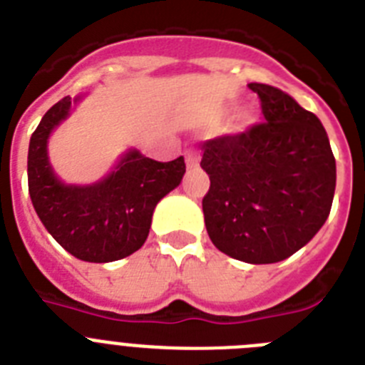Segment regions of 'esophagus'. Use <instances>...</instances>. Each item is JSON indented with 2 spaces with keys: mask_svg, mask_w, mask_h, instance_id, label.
Returning a JSON list of instances; mask_svg holds the SVG:
<instances>
[{
  "mask_svg": "<svg viewBox=\"0 0 365 365\" xmlns=\"http://www.w3.org/2000/svg\"><path fill=\"white\" fill-rule=\"evenodd\" d=\"M186 166H188L190 170L199 166V151H195V150L186 151Z\"/></svg>",
  "mask_w": 365,
  "mask_h": 365,
  "instance_id": "esophagus-1",
  "label": "esophagus"
}]
</instances>
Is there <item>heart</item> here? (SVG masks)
I'll use <instances>...</instances> for the list:
<instances>
[{"mask_svg":"<svg viewBox=\"0 0 365 365\" xmlns=\"http://www.w3.org/2000/svg\"><path fill=\"white\" fill-rule=\"evenodd\" d=\"M245 122H247V115H245V113H241L240 117H237V125H243Z\"/></svg>","mask_w":365,"mask_h":365,"instance_id":"obj_1","label":"heart"}]
</instances>
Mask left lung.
I'll return each instance as SVG.
<instances>
[{
    "mask_svg": "<svg viewBox=\"0 0 365 365\" xmlns=\"http://www.w3.org/2000/svg\"><path fill=\"white\" fill-rule=\"evenodd\" d=\"M265 122L202 143L210 177L202 197L212 243L234 259H287L324 227L336 186V163L324 125L292 96L248 83Z\"/></svg>",
    "mask_w": 365,
    "mask_h": 365,
    "instance_id": "1",
    "label": "left lung"
}]
</instances>
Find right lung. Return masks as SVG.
Segmentation results:
<instances>
[{"mask_svg": "<svg viewBox=\"0 0 365 365\" xmlns=\"http://www.w3.org/2000/svg\"><path fill=\"white\" fill-rule=\"evenodd\" d=\"M66 96L45 113L29 144V193L38 217L58 243L82 261L109 263L137 252L150 234L155 206L180 185L182 157L170 163L130 150L108 177L95 185H66L47 155L51 133L71 113Z\"/></svg>", "mask_w": 365, "mask_h": 365, "instance_id": "obj_1", "label": "right lung"}]
</instances>
